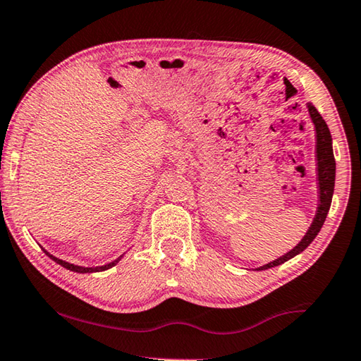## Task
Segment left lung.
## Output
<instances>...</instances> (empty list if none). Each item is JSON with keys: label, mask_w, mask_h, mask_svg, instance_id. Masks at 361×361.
I'll return each instance as SVG.
<instances>
[{"label": "left lung", "mask_w": 361, "mask_h": 361, "mask_svg": "<svg viewBox=\"0 0 361 361\" xmlns=\"http://www.w3.org/2000/svg\"><path fill=\"white\" fill-rule=\"evenodd\" d=\"M308 112H310L312 122L314 123V130H317V160H318V188H319V204L317 209V215H314L313 223L308 228L304 239L295 245L293 250H289L288 254H284L279 259L273 260L267 265H263L257 270H268V268L278 267L281 263L293 259L297 254H300L302 250H305L310 243L317 238V234L322 230L323 223L328 215L331 201H333V192H334V180H336V160L333 154V138H331L329 128L323 117L319 116V112L312 104H308Z\"/></svg>", "instance_id": "left-lung-1"}]
</instances>
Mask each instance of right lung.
Wrapping results in <instances>:
<instances>
[{
  "label": "right lung",
  "mask_w": 361,
  "mask_h": 361,
  "mask_svg": "<svg viewBox=\"0 0 361 361\" xmlns=\"http://www.w3.org/2000/svg\"><path fill=\"white\" fill-rule=\"evenodd\" d=\"M44 252H47V250H44ZM47 255H49L51 259H53L56 263H59L61 267H64V268H67V270L75 271V273H96V271H104V270H109V268H112L114 265H116V263H118V260H120V259H122V257H118L117 260H114V262H111V263H107V265H104V267H93V268H88V267H78V265H73V263L64 262V260L57 259V257L51 255V254H48V252H47Z\"/></svg>",
  "instance_id": "1"
}]
</instances>
